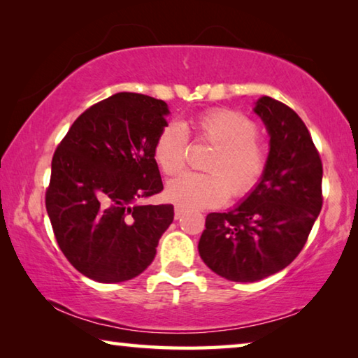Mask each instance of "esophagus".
Segmentation results:
<instances>
[{
	"label": "esophagus",
	"mask_w": 358,
	"mask_h": 358,
	"mask_svg": "<svg viewBox=\"0 0 358 358\" xmlns=\"http://www.w3.org/2000/svg\"><path fill=\"white\" fill-rule=\"evenodd\" d=\"M183 213H185L183 208H181V207H175V220H180V217L183 216Z\"/></svg>",
	"instance_id": "obj_1"
}]
</instances>
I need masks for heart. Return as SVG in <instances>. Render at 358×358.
<instances>
[{"mask_svg": "<svg viewBox=\"0 0 358 358\" xmlns=\"http://www.w3.org/2000/svg\"><path fill=\"white\" fill-rule=\"evenodd\" d=\"M194 131L201 141L216 145L207 171L187 172L169 181L166 196L183 208H216L227 201L230 192L241 199L259 186L268 166V148L257 137V124L237 110L211 108L194 120ZM186 128L178 121H169L157 132L153 157L166 175H177L186 166Z\"/></svg>", "mask_w": 358, "mask_h": 358, "instance_id": "b5f03b06", "label": "heart"}]
</instances>
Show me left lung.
Here are the masks:
<instances>
[{
    "instance_id": "obj_1",
    "label": "left lung",
    "mask_w": 358,
    "mask_h": 358,
    "mask_svg": "<svg viewBox=\"0 0 358 358\" xmlns=\"http://www.w3.org/2000/svg\"><path fill=\"white\" fill-rule=\"evenodd\" d=\"M270 136L268 166L259 186L226 213H210L199 254L216 275L254 282L299 256L322 208V161L292 108L270 96L254 107Z\"/></svg>"
}]
</instances>
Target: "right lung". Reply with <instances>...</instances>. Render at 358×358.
I'll return each mask as SVG.
<instances>
[{"label": "right lung", "mask_w": 358, "mask_h": 358, "mask_svg": "<svg viewBox=\"0 0 358 358\" xmlns=\"http://www.w3.org/2000/svg\"><path fill=\"white\" fill-rule=\"evenodd\" d=\"M164 101L117 93L87 108L53 155L45 208L59 250L99 282L132 280L153 262L173 205L137 201L162 191L153 157Z\"/></svg>", "instance_id": "add662e5"}]
</instances>
